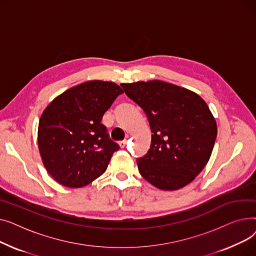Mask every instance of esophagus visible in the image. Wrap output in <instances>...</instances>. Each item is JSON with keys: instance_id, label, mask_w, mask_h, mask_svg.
<instances>
[{"instance_id": "obj_1", "label": "esophagus", "mask_w": 256, "mask_h": 256, "mask_svg": "<svg viewBox=\"0 0 256 256\" xmlns=\"http://www.w3.org/2000/svg\"><path fill=\"white\" fill-rule=\"evenodd\" d=\"M119 146L121 147V148H124V147H126V140H124V141H120L119 143Z\"/></svg>"}]
</instances>
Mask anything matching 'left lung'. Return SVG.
Wrapping results in <instances>:
<instances>
[{
    "label": "left lung",
    "instance_id": "obj_1",
    "mask_svg": "<svg viewBox=\"0 0 256 256\" xmlns=\"http://www.w3.org/2000/svg\"><path fill=\"white\" fill-rule=\"evenodd\" d=\"M147 116L150 148L137 158L141 176L158 189L174 191L194 180L208 164L217 124L195 92L163 80L121 84Z\"/></svg>",
    "mask_w": 256,
    "mask_h": 256
}]
</instances>
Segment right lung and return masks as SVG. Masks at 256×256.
I'll return each mask as SVG.
<instances>
[{
  "label": "right lung",
  "instance_id": "add662e5",
  "mask_svg": "<svg viewBox=\"0 0 256 256\" xmlns=\"http://www.w3.org/2000/svg\"><path fill=\"white\" fill-rule=\"evenodd\" d=\"M124 90L112 82L88 80L66 90L44 111L38 148L57 182L84 186L100 178L119 145L102 124L104 112Z\"/></svg>",
  "mask_w": 256,
  "mask_h": 256
}]
</instances>
